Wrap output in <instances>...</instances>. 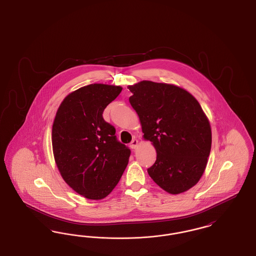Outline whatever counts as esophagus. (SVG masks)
Here are the masks:
<instances>
[{
	"label": "esophagus",
	"instance_id": "1",
	"mask_svg": "<svg viewBox=\"0 0 256 256\" xmlns=\"http://www.w3.org/2000/svg\"><path fill=\"white\" fill-rule=\"evenodd\" d=\"M130 146L132 148V150H135L137 146H138V140H136V139H134L132 141V143H130Z\"/></svg>",
	"mask_w": 256,
	"mask_h": 256
}]
</instances>
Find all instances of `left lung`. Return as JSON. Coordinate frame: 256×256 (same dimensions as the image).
I'll return each instance as SVG.
<instances>
[{
  "mask_svg": "<svg viewBox=\"0 0 256 256\" xmlns=\"http://www.w3.org/2000/svg\"><path fill=\"white\" fill-rule=\"evenodd\" d=\"M128 89L143 137L156 150L148 176L172 195L191 189L204 172L212 143L200 104L187 90L170 84L142 80Z\"/></svg>",
  "mask_w": 256,
  "mask_h": 256,
  "instance_id": "obj_1",
  "label": "left lung"
}]
</instances>
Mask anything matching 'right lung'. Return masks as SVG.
Wrapping results in <instances>:
<instances>
[{"label":"right lung","instance_id":"1","mask_svg":"<svg viewBox=\"0 0 256 256\" xmlns=\"http://www.w3.org/2000/svg\"><path fill=\"white\" fill-rule=\"evenodd\" d=\"M122 87L94 84L64 98L56 111L52 144L62 178L88 200L110 195L118 184L130 150L117 141L115 128L102 118Z\"/></svg>","mask_w":256,"mask_h":256}]
</instances>
